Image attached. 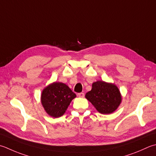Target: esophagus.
<instances>
[{"label": "esophagus", "mask_w": 156, "mask_h": 156, "mask_svg": "<svg viewBox=\"0 0 156 156\" xmlns=\"http://www.w3.org/2000/svg\"><path fill=\"white\" fill-rule=\"evenodd\" d=\"M78 95L79 97H81V98H83V97H84V93H80L78 94Z\"/></svg>", "instance_id": "esophagus-1"}]
</instances>
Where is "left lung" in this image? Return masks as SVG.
I'll return each mask as SVG.
<instances>
[{
  "mask_svg": "<svg viewBox=\"0 0 156 156\" xmlns=\"http://www.w3.org/2000/svg\"><path fill=\"white\" fill-rule=\"evenodd\" d=\"M85 97L102 114H112L122 102L120 91L116 85L102 80L93 82L92 89L86 93Z\"/></svg>",
  "mask_w": 156,
  "mask_h": 156,
  "instance_id": "left-lung-1",
  "label": "left lung"
}]
</instances>
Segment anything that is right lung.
I'll return each mask as SVG.
<instances>
[{
	"label": "right lung",
	"mask_w": 156,
	"mask_h": 156,
	"mask_svg": "<svg viewBox=\"0 0 156 156\" xmlns=\"http://www.w3.org/2000/svg\"><path fill=\"white\" fill-rule=\"evenodd\" d=\"M76 97L68 85L54 82L46 87L41 94V103L45 112L53 118L65 114L70 103Z\"/></svg>",
	"instance_id": "obj_1"
}]
</instances>
